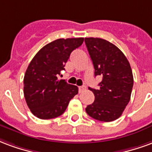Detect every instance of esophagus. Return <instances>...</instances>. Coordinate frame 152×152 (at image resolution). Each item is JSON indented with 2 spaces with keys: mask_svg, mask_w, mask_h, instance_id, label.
<instances>
[{
  "mask_svg": "<svg viewBox=\"0 0 152 152\" xmlns=\"http://www.w3.org/2000/svg\"><path fill=\"white\" fill-rule=\"evenodd\" d=\"M85 90H86V87H85V86H82V87H78V92H79V93L83 92Z\"/></svg>",
  "mask_w": 152,
  "mask_h": 152,
  "instance_id": "obj_1",
  "label": "esophagus"
}]
</instances>
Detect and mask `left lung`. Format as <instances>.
Masks as SVG:
<instances>
[{
    "label": "left lung",
    "mask_w": 152,
    "mask_h": 152,
    "mask_svg": "<svg viewBox=\"0 0 152 152\" xmlns=\"http://www.w3.org/2000/svg\"><path fill=\"white\" fill-rule=\"evenodd\" d=\"M85 44L95 68L100 75L99 89L89 87L95 101L86 112L96 120L113 121L121 116L129 104L133 85L132 69L124 53L114 44L100 38H85Z\"/></svg>",
    "instance_id": "8db88e82"
}]
</instances>
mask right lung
<instances>
[{
    "instance_id": "right-lung-1",
    "label": "right lung",
    "mask_w": 152,
    "mask_h": 152,
    "mask_svg": "<svg viewBox=\"0 0 152 152\" xmlns=\"http://www.w3.org/2000/svg\"><path fill=\"white\" fill-rule=\"evenodd\" d=\"M84 38L58 39L36 53L25 73L23 92L26 104L39 119H52L64 113L77 86L58 80L70 53L80 47Z\"/></svg>"
}]
</instances>
